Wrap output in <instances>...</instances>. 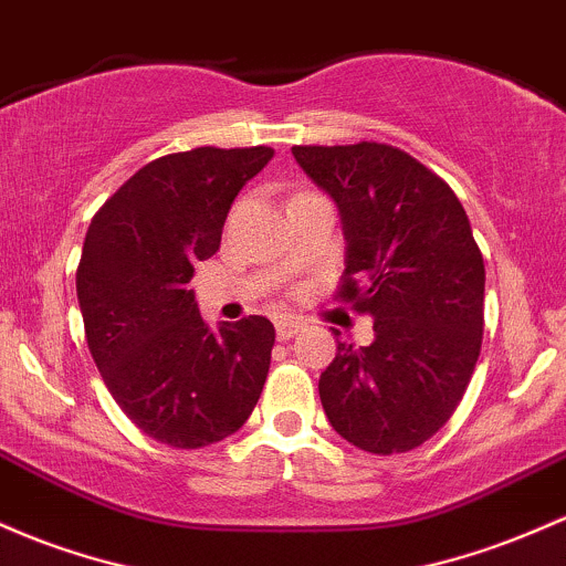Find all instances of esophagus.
Masks as SVG:
<instances>
[{
	"label": "esophagus",
	"instance_id": "esophagus-1",
	"mask_svg": "<svg viewBox=\"0 0 566 566\" xmlns=\"http://www.w3.org/2000/svg\"><path fill=\"white\" fill-rule=\"evenodd\" d=\"M301 331H303V319H297V316H284V319L276 322L279 340H290L293 335H297Z\"/></svg>",
	"mask_w": 566,
	"mask_h": 566
}]
</instances>
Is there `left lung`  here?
Instances as JSON below:
<instances>
[{"label":"left lung","mask_w":566,"mask_h":566,"mask_svg":"<svg viewBox=\"0 0 566 566\" xmlns=\"http://www.w3.org/2000/svg\"><path fill=\"white\" fill-rule=\"evenodd\" d=\"M293 155L338 207V297L374 319L368 346L338 340L319 376L322 408L357 449L411 451L451 419L481 354L486 271L473 228L454 190L397 147L359 142Z\"/></svg>","instance_id":"obj_1"}]
</instances>
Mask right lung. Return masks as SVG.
<instances>
[{
    "label": "right lung",
    "mask_w": 566,
    "mask_h": 566,
    "mask_svg": "<svg viewBox=\"0 0 566 566\" xmlns=\"http://www.w3.org/2000/svg\"><path fill=\"white\" fill-rule=\"evenodd\" d=\"M271 158V147L164 155L85 233L77 301L93 363L123 413L174 449L241 430L263 392L271 322L207 325L188 282L192 265L220 250L231 203Z\"/></svg>",
    "instance_id": "obj_1"
}]
</instances>
